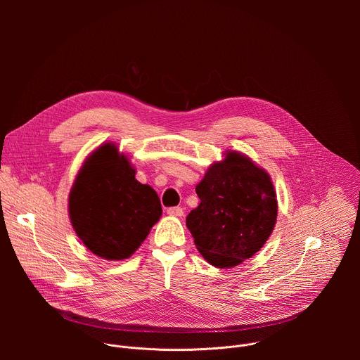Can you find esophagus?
Returning a JSON list of instances; mask_svg holds the SVG:
<instances>
[{"instance_id":"34e87169","label":"esophagus","mask_w":360,"mask_h":360,"mask_svg":"<svg viewBox=\"0 0 360 360\" xmlns=\"http://www.w3.org/2000/svg\"><path fill=\"white\" fill-rule=\"evenodd\" d=\"M167 214L171 215V217L181 218V217H184V210L179 208V207H172V208H168V210H167Z\"/></svg>"}]
</instances>
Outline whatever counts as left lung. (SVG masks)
I'll list each match as a JSON object with an SVG mask.
<instances>
[{
  "instance_id": "obj_1",
  "label": "left lung",
  "mask_w": 360,
  "mask_h": 360,
  "mask_svg": "<svg viewBox=\"0 0 360 360\" xmlns=\"http://www.w3.org/2000/svg\"><path fill=\"white\" fill-rule=\"evenodd\" d=\"M198 208L186 217L196 249L211 265L232 268L249 259L271 236L278 202L269 175L229 150L196 185Z\"/></svg>"
}]
</instances>
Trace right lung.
Wrapping results in <instances>:
<instances>
[{
  "instance_id": "obj_1",
  "label": "right lung",
  "mask_w": 360,
  "mask_h": 360,
  "mask_svg": "<svg viewBox=\"0 0 360 360\" xmlns=\"http://www.w3.org/2000/svg\"><path fill=\"white\" fill-rule=\"evenodd\" d=\"M68 208L84 245L108 261L129 258L162 214L157 192L135 179V169L112 143L99 146L85 161Z\"/></svg>"
}]
</instances>
